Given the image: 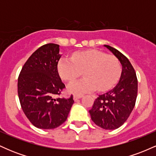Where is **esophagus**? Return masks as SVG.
<instances>
[{
    "instance_id": "obj_1",
    "label": "esophagus",
    "mask_w": 156,
    "mask_h": 156,
    "mask_svg": "<svg viewBox=\"0 0 156 156\" xmlns=\"http://www.w3.org/2000/svg\"><path fill=\"white\" fill-rule=\"evenodd\" d=\"M81 95H74L73 96V100H74L75 101H76L77 100L80 99V98H81Z\"/></svg>"
}]
</instances>
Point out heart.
Listing matches in <instances>:
<instances>
[{
  "label": "heart",
  "mask_w": 156,
  "mask_h": 156,
  "mask_svg": "<svg viewBox=\"0 0 156 156\" xmlns=\"http://www.w3.org/2000/svg\"><path fill=\"white\" fill-rule=\"evenodd\" d=\"M60 76L65 81L71 82L82 75L85 78L68 86L69 92L82 94L97 89L103 92L114 87L122 73L119 61L113 55L97 50L78 51L72 58H62L58 64Z\"/></svg>",
  "instance_id": "1"
}]
</instances>
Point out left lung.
<instances>
[{
  "instance_id": "left-lung-1",
  "label": "left lung",
  "mask_w": 156,
  "mask_h": 156,
  "mask_svg": "<svg viewBox=\"0 0 156 156\" xmlns=\"http://www.w3.org/2000/svg\"><path fill=\"white\" fill-rule=\"evenodd\" d=\"M104 46L120 62L122 67L121 76L115 87L95 99L89 112L92 120L98 126L105 130H114L124 124L135 106L138 80L128 58L115 48L106 44Z\"/></svg>"
}]
</instances>
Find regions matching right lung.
<instances>
[{
	"mask_svg": "<svg viewBox=\"0 0 156 156\" xmlns=\"http://www.w3.org/2000/svg\"><path fill=\"white\" fill-rule=\"evenodd\" d=\"M60 58L58 44H44L28 58L18 77L21 108L31 124L40 129L63 124L74 103L73 95L56 98L65 88L57 69Z\"/></svg>",
	"mask_w": 156,
	"mask_h": 156,
	"instance_id": "right-lung-1",
	"label": "right lung"
}]
</instances>
